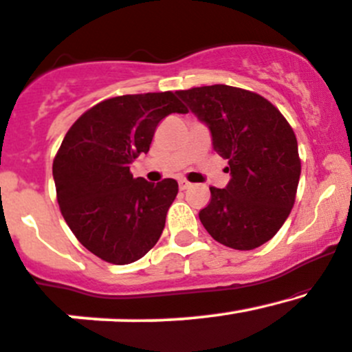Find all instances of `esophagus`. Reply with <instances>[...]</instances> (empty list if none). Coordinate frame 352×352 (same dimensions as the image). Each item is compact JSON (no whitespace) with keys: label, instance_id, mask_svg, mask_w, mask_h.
<instances>
[{"label":"esophagus","instance_id":"esophagus-1","mask_svg":"<svg viewBox=\"0 0 352 352\" xmlns=\"http://www.w3.org/2000/svg\"><path fill=\"white\" fill-rule=\"evenodd\" d=\"M189 186H191V184H189L186 179H181L179 181V189H181V191H184V189H188Z\"/></svg>","mask_w":352,"mask_h":352}]
</instances>
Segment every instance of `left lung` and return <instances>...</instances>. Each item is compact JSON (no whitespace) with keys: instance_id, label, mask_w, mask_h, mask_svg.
<instances>
[{"instance_id":"obj_1","label":"left lung","mask_w":352,"mask_h":352,"mask_svg":"<svg viewBox=\"0 0 352 352\" xmlns=\"http://www.w3.org/2000/svg\"><path fill=\"white\" fill-rule=\"evenodd\" d=\"M211 129L212 146L228 160L231 179L211 186L199 211L206 231L224 246L250 251L281 229L294 206L301 160L286 118L261 94L228 85L177 91Z\"/></svg>"}]
</instances>
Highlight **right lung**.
Segmentation results:
<instances>
[{
	"instance_id": "1",
	"label": "right lung",
	"mask_w": 352,
	"mask_h": 352,
	"mask_svg": "<svg viewBox=\"0 0 352 352\" xmlns=\"http://www.w3.org/2000/svg\"><path fill=\"white\" fill-rule=\"evenodd\" d=\"M171 113H188L173 91L109 98L74 121L54 156L63 218L102 261H138L163 232L177 183L133 177L129 164L149 151L157 124Z\"/></svg>"
}]
</instances>
